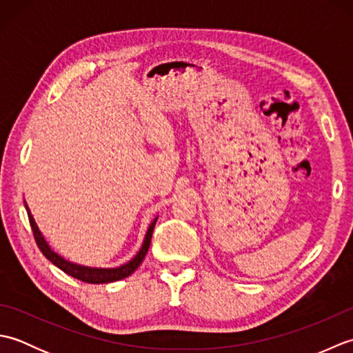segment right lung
<instances>
[{
	"label": "right lung",
	"instance_id": "right-lung-1",
	"mask_svg": "<svg viewBox=\"0 0 353 353\" xmlns=\"http://www.w3.org/2000/svg\"><path fill=\"white\" fill-rule=\"evenodd\" d=\"M24 206L28 215L30 226H32V230H33L36 244L39 247V250L43 253V256L48 261H51L57 268H61L66 274H70L72 277H76V279L81 282H88V283H109V282L121 281L124 277H129L134 270L141 265V262L144 261L145 254L148 252L150 241H152L154 224L157 221V216H154V220L152 221V224H150L145 232V236H144V241H142L141 249L130 261H127L125 264L118 265V267H89V265H81V264H77V262L66 259L62 256V254H59L57 252L52 250V247L48 244L47 239H45L39 228H37V224L32 215V211H30L26 200H24Z\"/></svg>",
	"mask_w": 353,
	"mask_h": 353
}]
</instances>
